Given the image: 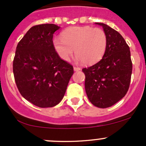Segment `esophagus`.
<instances>
[{
  "mask_svg": "<svg viewBox=\"0 0 146 146\" xmlns=\"http://www.w3.org/2000/svg\"><path fill=\"white\" fill-rule=\"evenodd\" d=\"M73 70H74L75 71H78V70H80V68L76 67V66H74V67H73Z\"/></svg>",
  "mask_w": 146,
  "mask_h": 146,
  "instance_id": "obj_1",
  "label": "esophagus"
}]
</instances>
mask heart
I'll return each instance as SVG.
<instances>
[{
    "mask_svg": "<svg viewBox=\"0 0 146 146\" xmlns=\"http://www.w3.org/2000/svg\"><path fill=\"white\" fill-rule=\"evenodd\" d=\"M53 45L61 59L68 61L75 54L76 61L92 65L99 61L105 53L107 38L99 28L71 27L61 33V38L53 39Z\"/></svg>",
    "mask_w": 146,
    "mask_h": 146,
    "instance_id": "heart-1",
    "label": "heart"
}]
</instances>
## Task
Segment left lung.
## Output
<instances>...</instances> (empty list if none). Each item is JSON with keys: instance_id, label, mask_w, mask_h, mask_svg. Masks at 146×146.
I'll list each match as a JSON object with an SVG mask.
<instances>
[{"instance_id": "left-lung-1", "label": "left lung", "mask_w": 146, "mask_h": 146, "mask_svg": "<svg viewBox=\"0 0 146 146\" xmlns=\"http://www.w3.org/2000/svg\"><path fill=\"white\" fill-rule=\"evenodd\" d=\"M103 27L107 46L102 58L93 66L82 69L85 75L87 96L99 108L111 107L125 96L132 73L129 47L123 36L107 25L96 23Z\"/></svg>"}]
</instances>
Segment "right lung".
I'll return each instance as SVG.
<instances>
[{
    "mask_svg": "<svg viewBox=\"0 0 146 146\" xmlns=\"http://www.w3.org/2000/svg\"><path fill=\"white\" fill-rule=\"evenodd\" d=\"M60 27L35 25L17 46L13 73L22 96L42 108L52 107L64 98L73 74V66L61 59L54 49L53 36Z\"/></svg>",
    "mask_w": 146,
    "mask_h": 146,
    "instance_id": "add662e5",
    "label": "right lung"
}]
</instances>
